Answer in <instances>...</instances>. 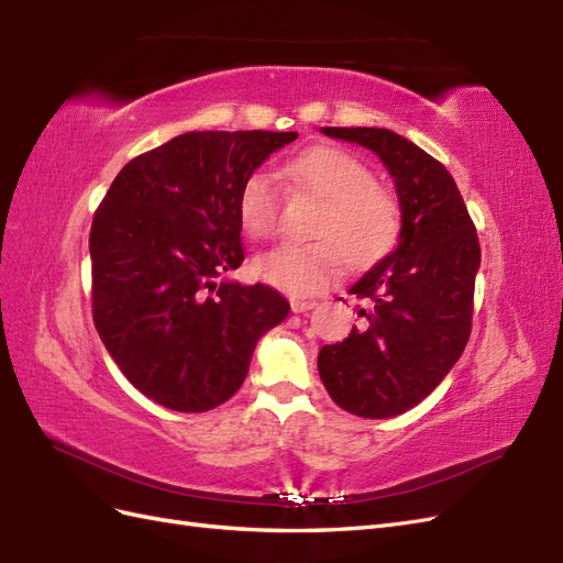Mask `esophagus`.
Here are the masks:
<instances>
[{"mask_svg":"<svg viewBox=\"0 0 563 563\" xmlns=\"http://www.w3.org/2000/svg\"><path fill=\"white\" fill-rule=\"evenodd\" d=\"M312 308H317V300H300V298H291V310H294L296 314H300V312H308V310H312Z\"/></svg>","mask_w":563,"mask_h":563,"instance_id":"esophagus-1","label":"esophagus"}]
</instances>
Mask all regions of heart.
<instances>
[{
  "label": "heart",
  "mask_w": 563,
  "mask_h": 563,
  "mask_svg": "<svg viewBox=\"0 0 563 563\" xmlns=\"http://www.w3.org/2000/svg\"><path fill=\"white\" fill-rule=\"evenodd\" d=\"M286 178L321 201L308 244H279L253 261V275L291 296L321 291L343 261L360 269L380 261L401 230L399 203L376 174L338 147H310L286 162ZM236 213L253 240H267L279 225V187L267 172H253L240 187Z\"/></svg>",
  "instance_id": "obj_1"
}]
</instances>
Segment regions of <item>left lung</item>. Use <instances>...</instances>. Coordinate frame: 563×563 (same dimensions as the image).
Masks as SVG:
<instances>
[{"label":"left lung","mask_w":563,"mask_h":563,"mask_svg":"<svg viewBox=\"0 0 563 563\" xmlns=\"http://www.w3.org/2000/svg\"><path fill=\"white\" fill-rule=\"evenodd\" d=\"M321 133L376 152L401 203L399 246L350 288L366 300L362 323L317 360L343 411L391 418L428 397L467 345L479 236L446 166L416 143L373 126Z\"/></svg>","instance_id":"obj_1"}]
</instances>
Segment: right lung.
<instances>
[{
	"label": "right lung",
	"instance_id": "1",
	"mask_svg": "<svg viewBox=\"0 0 563 563\" xmlns=\"http://www.w3.org/2000/svg\"><path fill=\"white\" fill-rule=\"evenodd\" d=\"M294 131H190L131 159L93 213L91 308L145 397L201 413L242 387L261 335L288 314L265 284L216 282L244 263L236 197Z\"/></svg>",
	"mask_w": 563,
	"mask_h": 563
}]
</instances>
